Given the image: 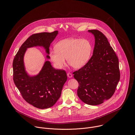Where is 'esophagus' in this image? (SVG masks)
Segmentation results:
<instances>
[{
    "mask_svg": "<svg viewBox=\"0 0 135 135\" xmlns=\"http://www.w3.org/2000/svg\"><path fill=\"white\" fill-rule=\"evenodd\" d=\"M67 76H68V77H69V78H71V77H72V73L69 72V73H67Z\"/></svg>",
    "mask_w": 135,
    "mask_h": 135,
    "instance_id": "1",
    "label": "esophagus"
}]
</instances>
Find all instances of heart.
I'll return each instance as SVG.
<instances>
[{
	"mask_svg": "<svg viewBox=\"0 0 135 135\" xmlns=\"http://www.w3.org/2000/svg\"><path fill=\"white\" fill-rule=\"evenodd\" d=\"M55 48L49 51V55L58 69L64 65L65 58L72 68L80 69L88 62L92 51V45L89 40L73 37L61 40L56 44Z\"/></svg>",
	"mask_w": 135,
	"mask_h": 135,
	"instance_id": "1",
	"label": "heart"
}]
</instances>
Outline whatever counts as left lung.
Masks as SVG:
<instances>
[{
	"label": "left lung",
	"instance_id": "1",
	"mask_svg": "<svg viewBox=\"0 0 135 135\" xmlns=\"http://www.w3.org/2000/svg\"><path fill=\"white\" fill-rule=\"evenodd\" d=\"M88 32L95 38L93 55L83 67L73 74L78 83L79 99L87 104L96 105L113 95L120 72L118 58L105 36L97 30Z\"/></svg>",
	"mask_w": 135,
	"mask_h": 135
}]
</instances>
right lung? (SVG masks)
Returning <instances> with one entry per match:
<instances>
[{
	"mask_svg": "<svg viewBox=\"0 0 135 135\" xmlns=\"http://www.w3.org/2000/svg\"><path fill=\"white\" fill-rule=\"evenodd\" d=\"M58 34L56 31L33 34L22 45L13 61L16 86L27 102L40 109L50 108L57 102L67 80L66 73L63 70L55 69L47 61L38 75L31 76L25 70L24 56L27 48L36 46L43 47L49 55L50 45ZM47 58H50L49 55Z\"/></svg>",
	"mask_w": 135,
	"mask_h": 135,
	"instance_id": "right-lung-1",
	"label": "right lung"
}]
</instances>
